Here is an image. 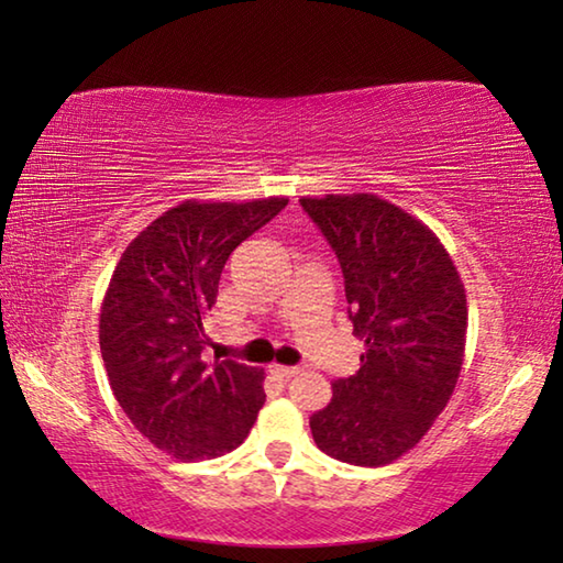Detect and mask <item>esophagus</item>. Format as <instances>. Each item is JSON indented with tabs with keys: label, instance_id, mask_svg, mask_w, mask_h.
Wrapping results in <instances>:
<instances>
[{
	"label": "esophagus",
	"instance_id": "esophagus-1",
	"mask_svg": "<svg viewBox=\"0 0 563 563\" xmlns=\"http://www.w3.org/2000/svg\"><path fill=\"white\" fill-rule=\"evenodd\" d=\"M271 373L280 379H290L300 373V367H285V365H271Z\"/></svg>",
	"mask_w": 563,
	"mask_h": 563
}]
</instances>
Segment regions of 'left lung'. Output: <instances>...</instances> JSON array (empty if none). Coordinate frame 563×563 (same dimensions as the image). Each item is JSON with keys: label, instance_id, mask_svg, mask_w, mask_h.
Returning <instances> with one entry per match:
<instances>
[{"label": "left lung", "instance_id": "8db88e82", "mask_svg": "<svg viewBox=\"0 0 563 563\" xmlns=\"http://www.w3.org/2000/svg\"><path fill=\"white\" fill-rule=\"evenodd\" d=\"M300 206L335 251L360 369L332 383L310 417L332 460L383 466L422 440L462 373L466 295L452 255L430 228L375 194L310 198Z\"/></svg>", "mask_w": 563, "mask_h": 563}]
</instances>
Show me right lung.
<instances>
[{"label":"right lung","instance_id":"obj_1","mask_svg":"<svg viewBox=\"0 0 563 563\" xmlns=\"http://www.w3.org/2000/svg\"><path fill=\"white\" fill-rule=\"evenodd\" d=\"M285 206V196L184 201L133 238L111 275L99 316L111 393L131 424L180 462L235 450L265 402L263 369L201 360L203 322L228 255Z\"/></svg>","mask_w":563,"mask_h":563}]
</instances>
